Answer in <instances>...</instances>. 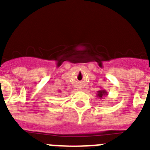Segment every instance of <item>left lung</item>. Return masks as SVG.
<instances>
[{
    "label": "left lung",
    "instance_id": "1",
    "mask_svg": "<svg viewBox=\"0 0 150 150\" xmlns=\"http://www.w3.org/2000/svg\"><path fill=\"white\" fill-rule=\"evenodd\" d=\"M107 95H108V92L105 89H104V88H100L99 91H97L96 93V97L98 98L99 99H103L104 96H107Z\"/></svg>",
    "mask_w": 150,
    "mask_h": 150
}]
</instances>
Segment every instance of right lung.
I'll list each match as a JSON object with an SVG mask.
<instances>
[{
	"label": "right lung",
	"instance_id": "obj_1",
	"mask_svg": "<svg viewBox=\"0 0 150 150\" xmlns=\"http://www.w3.org/2000/svg\"><path fill=\"white\" fill-rule=\"evenodd\" d=\"M59 91V92H60V91Z\"/></svg>",
	"mask_w": 150,
	"mask_h": 150
}]
</instances>
